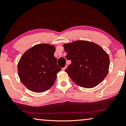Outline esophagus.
<instances>
[{
	"instance_id": "esophagus-1",
	"label": "esophagus",
	"mask_w": 126,
	"mask_h": 126,
	"mask_svg": "<svg viewBox=\"0 0 126 126\" xmlns=\"http://www.w3.org/2000/svg\"><path fill=\"white\" fill-rule=\"evenodd\" d=\"M67 68V65H66L64 67L62 68V70H63V71H64V70H65V69H66V68Z\"/></svg>"
}]
</instances>
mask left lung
Wrapping results in <instances>:
<instances>
[{
  "instance_id": "8db88e82",
  "label": "left lung",
  "mask_w": 126,
  "mask_h": 126,
  "mask_svg": "<svg viewBox=\"0 0 126 126\" xmlns=\"http://www.w3.org/2000/svg\"><path fill=\"white\" fill-rule=\"evenodd\" d=\"M65 57L72 63L65 71L78 86L87 88L97 86L108 73L110 58L98 44L86 40H77L64 44Z\"/></svg>"
}]
</instances>
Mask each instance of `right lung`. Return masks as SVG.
I'll return each mask as SVG.
<instances>
[{
    "label": "right lung",
    "mask_w": 126,
    "mask_h": 126,
    "mask_svg": "<svg viewBox=\"0 0 126 126\" xmlns=\"http://www.w3.org/2000/svg\"><path fill=\"white\" fill-rule=\"evenodd\" d=\"M55 47L39 44L30 48L21 57L18 64L19 77L28 89L43 92L52 87L61 71L54 56Z\"/></svg>",
    "instance_id": "1"
}]
</instances>
